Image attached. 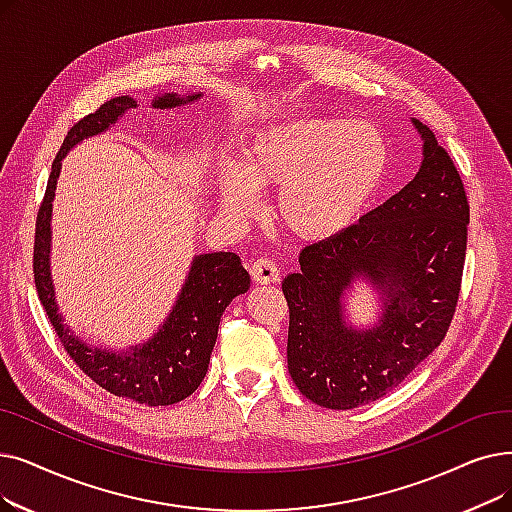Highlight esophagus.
I'll return each instance as SVG.
<instances>
[{"label":"esophagus","mask_w":512,"mask_h":512,"mask_svg":"<svg viewBox=\"0 0 512 512\" xmlns=\"http://www.w3.org/2000/svg\"><path fill=\"white\" fill-rule=\"evenodd\" d=\"M251 278L257 282V284H270V282H276L280 280V270L274 259L270 257H259L251 263Z\"/></svg>","instance_id":"1"}]
</instances>
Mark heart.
<instances>
[{
  "instance_id": "heart-1",
  "label": "heart",
  "mask_w": 512,
  "mask_h": 512,
  "mask_svg": "<svg viewBox=\"0 0 512 512\" xmlns=\"http://www.w3.org/2000/svg\"><path fill=\"white\" fill-rule=\"evenodd\" d=\"M389 167V146L368 121L299 117L263 125L240 165L217 171L219 201L232 217L257 209V190H276V217L301 240H324L351 226Z\"/></svg>"
}]
</instances>
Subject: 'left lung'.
<instances>
[{
  "label": "left lung",
  "mask_w": 512,
  "mask_h": 512,
  "mask_svg": "<svg viewBox=\"0 0 512 512\" xmlns=\"http://www.w3.org/2000/svg\"><path fill=\"white\" fill-rule=\"evenodd\" d=\"M422 138L414 180L358 224L309 244L288 274V372L311 402L351 410L393 391L435 351L454 318L466 255L469 201L446 148ZM362 275L384 295L380 324L344 322L342 297Z\"/></svg>",
  "instance_id": "left-lung-1"
}]
</instances>
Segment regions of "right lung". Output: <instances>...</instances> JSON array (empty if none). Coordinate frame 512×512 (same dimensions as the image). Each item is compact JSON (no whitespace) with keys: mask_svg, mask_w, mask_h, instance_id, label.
I'll return each instance as SVG.
<instances>
[{"mask_svg":"<svg viewBox=\"0 0 512 512\" xmlns=\"http://www.w3.org/2000/svg\"><path fill=\"white\" fill-rule=\"evenodd\" d=\"M198 98H201V94L186 98L165 94L154 98L152 106L175 108ZM136 106L138 102L129 96L106 100L96 113L83 117L66 133L52 163L46 196H43L37 211L33 274L39 301L46 309L64 351L96 385L113 395L133 399L138 404L171 406L192 395L203 383L211 351L215 347L221 314H224V309L234 297L249 291L251 278L249 272L242 268L240 257L224 251L194 257L186 284L182 286V293L177 297L165 324L152 339H148L144 345L131 347L129 351L90 347L77 339L69 326L62 324L50 276L52 201L64 154L81 140L106 131L123 113Z\"/></svg>","mask_w":512,"mask_h":512,"instance_id":"right-lung-1","label":"right lung"}]
</instances>
